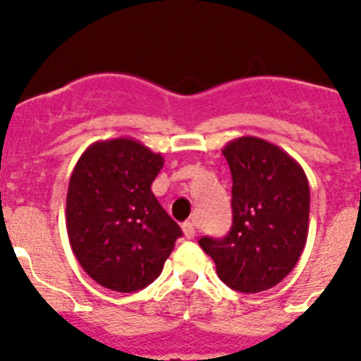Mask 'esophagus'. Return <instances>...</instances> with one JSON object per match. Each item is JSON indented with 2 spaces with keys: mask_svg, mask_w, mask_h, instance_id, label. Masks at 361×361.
I'll return each mask as SVG.
<instances>
[{
  "mask_svg": "<svg viewBox=\"0 0 361 361\" xmlns=\"http://www.w3.org/2000/svg\"><path fill=\"white\" fill-rule=\"evenodd\" d=\"M181 228H183V233L187 239H194V237H196V225H194V223H190V221L183 223V226H181Z\"/></svg>",
  "mask_w": 361,
  "mask_h": 361,
  "instance_id": "obj_1",
  "label": "esophagus"
}]
</instances>
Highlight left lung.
<instances>
[{
	"instance_id": "obj_1",
	"label": "left lung",
	"mask_w": 361,
	"mask_h": 361,
	"mask_svg": "<svg viewBox=\"0 0 361 361\" xmlns=\"http://www.w3.org/2000/svg\"><path fill=\"white\" fill-rule=\"evenodd\" d=\"M232 173L233 223L223 239L201 237L219 279L241 293L277 286L297 264L310 228L304 169L277 145L241 136L223 147Z\"/></svg>"
}]
</instances>
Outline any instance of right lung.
<instances>
[{
	"label": "right lung",
	"mask_w": 361,
	"mask_h": 361,
	"mask_svg": "<svg viewBox=\"0 0 361 361\" xmlns=\"http://www.w3.org/2000/svg\"><path fill=\"white\" fill-rule=\"evenodd\" d=\"M164 157L135 138L92 144L70 176L66 230L77 261L97 284L131 293L151 284L181 237L151 183Z\"/></svg>",
	"instance_id": "right-lung-1"
}]
</instances>
